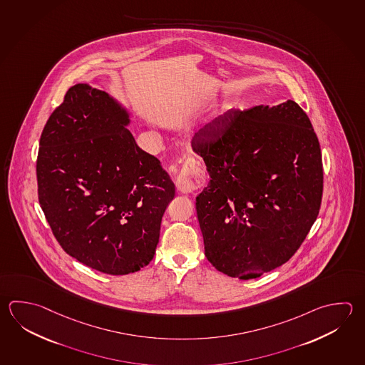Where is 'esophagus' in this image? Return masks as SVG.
Instances as JSON below:
<instances>
[{
  "label": "esophagus",
  "instance_id": "34e87169",
  "mask_svg": "<svg viewBox=\"0 0 365 365\" xmlns=\"http://www.w3.org/2000/svg\"><path fill=\"white\" fill-rule=\"evenodd\" d=\"M199 185V180L191 172H182L177 179V187L182 193L193 192Z\"/></svg>",
  "mask_w": 365,
  "mask_h": 365
}]
</instances>
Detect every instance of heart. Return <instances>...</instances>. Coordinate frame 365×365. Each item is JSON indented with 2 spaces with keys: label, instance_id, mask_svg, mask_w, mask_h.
<instances>
[{
  "label": "heart",
  "instance_id": "1",
  "mask_svg": "<svg viewBox=\"0 0 365 365\" xmlns=\"http://www.w3.org/2000/svg\"><path fill=\"white\" fill-rule=\"evenodd\" d=\"M217 117H212V118H207V121L202 124V126L200 128L199 131H207V133H212V131L217 128Z\"/></svg>",
  "mask_w": 365,
  "mask_h": 365
}]
</instances>
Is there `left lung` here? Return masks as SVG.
Returning a JSON list of instances; mask_svg holds the SVG:
<instances>
[{"instance_id":"obj_1","label":"left lung","mask_w":365,"mask_h":365,"mask_svg":"<svg viewBox=\"0 0 365 365\" xmlns=\"http://www.w3.org/2000/svg\"><path fill=\"white\" fill-rule=\"evenodd\" d=\"M192 150L210 180L196 197L205 255L241 280L288 262L317 220L323 161L309 116L294 102L217 117Z\"/></svg>"}]
</instances>
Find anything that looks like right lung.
<instances>
[{"label": "right lung", "instance_id": "obj_1", "mask_svg": "<svg viewBox=\"0 0 365 365\" xmlns=\"http://www.w3.org/2000/svg\"><path fill=\"white\" fill-rule=\"evenodd\" d=\"M128 110L88 83L69 88L48 117L37 156L38 201L67 255L126 275L152 261L175 186L138 147Z\"/></svg>", "mask_w": 365, "mask_h": 365}]
</instances>
